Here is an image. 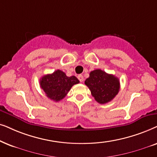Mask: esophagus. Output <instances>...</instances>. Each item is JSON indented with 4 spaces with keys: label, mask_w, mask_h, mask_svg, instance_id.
<instances>
[{
    "label": "esophagus",
    "mask_w": 157,
    "mask_h": 157,
    "mask_svg": "<svg viewBox=\"0 0 157 157\" xmlns=\"http://www.w3.org/2000/svg\"><path fill=\"white\" fill-rule=\"evenodd\" d=\"M77 78H78V80H80L81 82H83V80H84V77H83L82 75H79L78 76H77Z\"/></svg>",
    "instance_id": "34e87169"
}]
</instances>
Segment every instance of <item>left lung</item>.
Returning <instances> with one entry per match:
<instances>
[{
    "label": "left lung",
    "mask_w": 157,
    "mask_h": 157,
    "mask_svg": "<svg viewBox=\"0 0 157 157\" xmlns=\"http://www.w3.org/2000/svg\"><path fill=\"white\" fill-rule=\"evenodd\" d=\"M85 84L88 87L95 100L100 104L111 101L120 89L118 77L101 70L90 72V77L85 81Z\"/></svg>",
    "instance_id": "1"
}]
</instances>
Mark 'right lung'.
<instances>
[{
    "label": "right lung",
    "instance_id": "right-lung-1",
    "mask_svg": "<svg viewBox=\"0 0 157 157\" xmlns=\"http://www.w3.org/2000/svg\"><path fill=\"white\" fill-rule=\"evenodd\" d=\"M80 82L75 76L67 77L62 71L57 70L40 79V87L49 99L58 102L67 95L71 87Z\"/></svg>",
    "mask_w": 157,
    "mask_h": 157
}]
</instances>
